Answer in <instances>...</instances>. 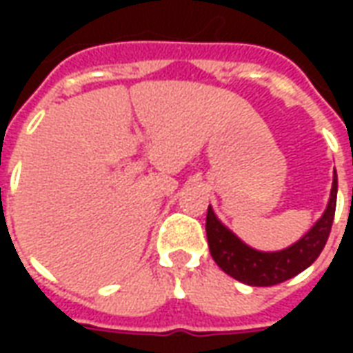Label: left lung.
<instances>
[{"label":"left lung","instance_id":"8db88e82","mask_svg":"<svg viewBox=\"0 0 353 353\" xmlns=\"http://www.w3.org/2000/svg\"><path fill=\"white\" fill-rule=\"evenodd\" d=\"M334 208H336V172L331 187V199L319 221L299 242L281 252H257L245 245L236 234H232L215 217L214 210L210 206L206 215L210 253L223 272L232 276L234 280L257 288L276 285L303 272L304 268H308L318 259L333 227Z\"/></svg>","mask_w":353,"mask_h":353}]
</instances>
